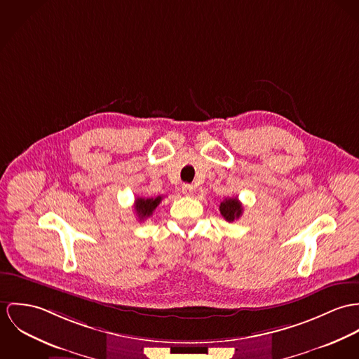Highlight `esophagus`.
<instances>
[{"label":"esophagus","instance_id":"esophagus-1","mask_svg":"<svg viewBox=\"0 0 359 359\" xmlns=\"http://www.w3.org/2000/svg\"><path fill=\"white\" fill-rule=\"evenodd\" d=\"M182 191H183V194L184 196H187V197H190V196H193V193H194V186L193 184H183V187H182Z\"/></svg>","mask_w":359,"mask_h":359}]
</instances>
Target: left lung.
Listing matches in <instances>:
<instances>
[{
  "instance_id": "1",
  "label": "left lung",
  "mask_w": 359,
  "mask_h": 359,
  "mask_svg": "<svg viewBox=\"0 0 359 359\" xmlns=\"http://www.w3.org/2000/svg\"><path fill=\"white\" fill-rule=\"evenodd\" d=\"M222 216L227 220V222H234L236 219H239V216L242 215V203L239 202V199L236 198H226L219 206Z\"/></svg>"
}]
</instances>
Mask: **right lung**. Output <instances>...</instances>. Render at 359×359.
<instances>
[{
  "instance_id": "add662e5",
  "label": "right lung",
  "mask_w": 359,
  "mask_h": 359,
  "mask_svg": "<svg viewBox=\"0 0 359 359\" xmlns=\"http://www.w3.org/2000/svg\"><path fill=\"white\" fill-rule=\"evenodd\" d=\"M162 197L158 196L156 198H136L135 201V212L139 216L140 220H144L146 217H150L156 208L160 205Z\"/></svg>"
}]
</instances>
